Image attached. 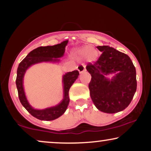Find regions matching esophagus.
<instances>
[{
    "label": "esophagus",
    "instance_id": "esophagus-1",
    "mask_svg": "<svg viewBox=\"0 0 151 151\" xmlns=\"http://www.w3.org/2000/svg\"><path fill=\"white\" fill-rule=\"evenodd\" d=\"M77 69H78V71H79L80 73H82L84 71H86V65H84V64H82V65H80L79 66H78Z\"/></svg>",
    "mask_w": 151,
    "mask_h": 151
}]
</instances>
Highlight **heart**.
Listing matches in <instances>:
<instances>
[{"label": "heart", "instance_id": "heart-1", "mask_svg": "<svg viewBox=\"0 0 151 151\" xmlns=\"http://www.w3.org/2000/svg\"><path fill=\"white\" fill-rule=\"evenodd\" d=\"M93 49L92 47H84L81 49H80L79 51H78V54L80 55V56L87 57L88 60L91 61L93 60H94L96 57V52H94L93 53H90L91 51H92Z\"/></svg>", "mask_w": 151, "mask_h": 151}]
</instances>
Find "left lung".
<instances>
[{
	"label": "left lung",
	"mask_w": 151,
	"mask_h": 151,
	"mask_svg": "<svg viewBox=\"0 0 151 151\" xmlns=\"http://www.w3.org/2000/svg\"><path fill=\"white\" fill-rule=\"evenodd\" d=\"M97 48L102 54L86 67L91 76L88 84L91 98L102 112H119L130 104L137 89L135 67L129 55L113 47ZM111 74L115 75L109 79L106 76Z\"/></svg>",
	"instance_id": "left-lung-1"
}]
</instances>
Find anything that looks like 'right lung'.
Segmentation results:
<instances>
[{
	"label": "right lung",
	"mask_w": 151,
	"mask_h": 151,
	"mask_svg": "<svg viewBox=\"0 0 151 151\" xmlns=\"http://www.w3.org/2000/svg\"><path fill=\"white\" fill-rule=\"evenodd\" d=\"M68 41L69 40H65L60 44L53 45V46L39 47L31 51L18 65L16 84L20 103L32 116L40 120H53L64 114L69 103V88L78 78L79 72L77 70H75L71 72H67V73L63 75V99L62 102L56 106L49 107L41 110L33 108L26 98L23 87L24 73L28 68L35 64L42 63V62L58 63L60 62L59 58L63 57L64 55L65 47L67 46Z\"/></svg>",
	"instance_id": "1"
}]
</instances>
